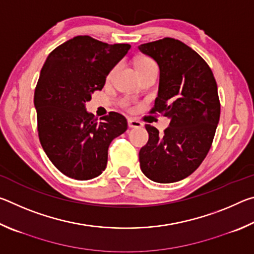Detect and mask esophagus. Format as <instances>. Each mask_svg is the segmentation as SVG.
<instances>
[{
	"label": "esophagus",
	"mask_w": 254,
	"mask_h": 254,
	"mask_svg": "<svg viewBox=\"0 0 254 254\" xmlns=\"http://www.w3.org/2000/svg\"><path fill=\"white\" fill-rule=\"evenodd\" d=\"M127 124H128V127H143V124L140 121H137V120H135V119H128Z\"/></svg>",
	"instance_id": "esophagus-1"
}]
</instances>
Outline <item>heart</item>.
<instances>
[{
	"mask_svg": "<svg viewBox=\"0 0 254 254\" xmlns=\"http://www.w3.org/2000/svg\"><path fill=\"white\" fill-rule=\"evenodd\" d=\"M150 66H157L156 63H154L152 59L147 58V57H141V58L137 59V62H136V69H137V71L141 70V69H143V68L150 67ZM117 69H118V67L112 68L111 71L109 72V75H107V79H109V80L112 79V77L114 76ZM121 105L123 107H127V109H130V107H131V102L127 101V100H123V101H121Z\"/></svg>",
	"mask_w": 254,
	"mask_h": 254,
	"instance_id": "1",
	"label": "heart"
}]
</instances>
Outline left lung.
<instances>
[{
  "label": "left lung",
  "instance_id": "8db88e82",
  "mask_svg": "<svg viewBox=\"0 0 254 254\" xmlns=\"http://www.w3.org/2000/svg\"><path fill=\"white\" fill-rule=\"evenodd\" d=\"M139 49L160 69L158 96L150 113L170 119L162 134L145 124L149 140L139 152L140 168L152 182H179L198 168L212 145L221 114L216 80L207 63L174 38L148 42Z\"/></svg>",
  "mask_w": 254,
  "mask_h": 254
}]
</instances>
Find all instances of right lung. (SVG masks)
Segmentation results:
<instances>
[{"label":"right lung","mask_w":254,"mask_h":254,"mask_svg":"<svg viewBox=\"0 0 254 254\" xmlns=\"http://www.w3.org/2000/svg\"><path fill=\"white\" fill-rule=\"evenodd\" d=\"M130 48L77 36L46 59L34 91L38 134L50 161L67 177L88 180L100 176L112 140L127 131L122 114L110 112L98 122L85 104L104 87L106 76Z\"/></svg>","instance_id":"obj_1"}]
</instances>
